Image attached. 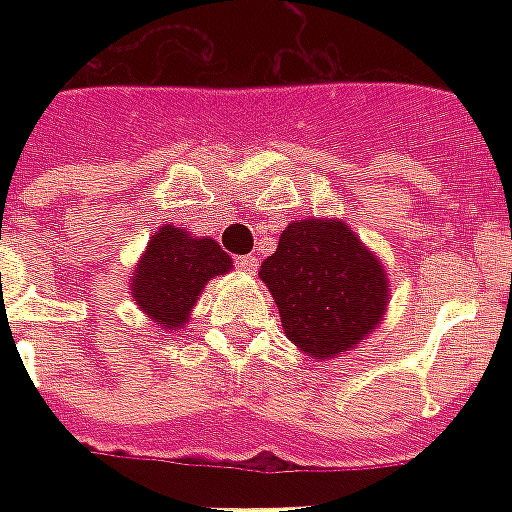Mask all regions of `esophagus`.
<instances>
[{"mask_svg": "<svg viewBox=\"0 0 512 512\" xmlns=\"http://www.w3.org/2000/svg\"><path fill=\"white\" fill-rule=\"evenodd\" d=\"M236 265H239L244 273H255L257 271V257L255 255H244L236 257Z\"/></svg>", "mask_w": 512, "mask_h": 512, "instance_id": "1", "label": "esophagus"}]
</instances>
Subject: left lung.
<instances>
[{
  "mask_svg": "<svg viewBox=\"0 0 512 512\" xmlns=\"http://www.w3.org/2000/svg\"><path fill=\"white\" fill-rule=\"evenodd\" d=\"M284 335L311 358H335L380 327L388 273L342 220L289 223L260 265Z\"/></svg>",
  "mask_w": 512,
  "mask_h": 512,
  "instance_id": "8db88e82",
  "label": "left lung"
}]
</instances>
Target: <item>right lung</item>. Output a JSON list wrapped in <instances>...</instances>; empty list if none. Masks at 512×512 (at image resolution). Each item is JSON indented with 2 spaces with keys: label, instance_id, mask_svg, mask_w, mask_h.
I'll list each match as a JSON object with an SVG mask.
<instances>
[{
  "label": "right lung",
  "instance_id": "obj_1",
  "mask_svg": "<svg viewBox=\"0 0 512 512\" xmlns=\"http://www.w3.org/2000/svg\"><path fill=\"white\" fill-rule=\"evenodd\" d=\"M231 257L215 239H199L183 228L162 225L151 236L132 273V297L162 329H183L209 279L231 271Z\"/></svg>",
  "mask_w": 512,
  "mask_h": 512
}]
</instances>
